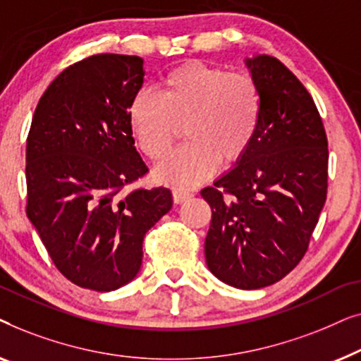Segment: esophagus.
<instances>
[{"label":"esophagus","instance_id":"34e87169","mask_svg":"<svg viewBox=\"0 0 361 361\" xmlns=\"http://www.w3.org/2000/svg\"><path fill=\"white\" fill-rule=\"evenodd\" d=\"M172 197H174L176 204H182V202L190 199L192 192L187 190V189H174V192H172Z\"/></svg>","mask_w":361,"mask_h":361}]
</instances>
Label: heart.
Returning a JSON list of instances; mask_svg holds the SVG:
<instances>
[{
    "label": "heart",
    "mask_w": 361,
    "mask_h": 361,
    "mask_svg": "<svg viewBox=\"0 0 361 361\" xmlns=\"http://www.w3.org/2000/svg\"><path fill=\"white\" fill-rule=\"evenodd\" d=\"M263 102L255 78L204 62H185L159 80L157 97L140 92L130 105L137 146L152 162L169 156L184 126L187 145L159 169L161 180L194 185L216 162L240 161L258 133Z\"/></svg>",
    "instance_id": "heart-1"
}]
</instances>
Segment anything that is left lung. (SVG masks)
<instances>
[{
    "label": "left lung",
    "instance_id": "left-lung-1",
    "mask_svg": "<svg viewBox=\"0 0 361 361\" xmlns=\"http://www.w3.org/2000/svg\"><path fill=\"white\" fill-rule=\"evenodd\" d=\"M263 102L250 149L200 195L212 209L205 259L238 289L289 274L309 248L327 199L329 142L317 106L299 78L271 56L248 59Z\"/></svg>",
    "mask_w": 361,
    "mask_h": 361
}]
</instances>
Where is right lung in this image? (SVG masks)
<instances>
[{
  "label": "right lung",
  "mask_w": 361,
  "mask_h": 361,
  "mask_svg": "<svg viewBox=\"0 0 361 361\" xmlns=\"http://www.w3.org/2000/svg\"><path fill=\"white\" fill-rule=\"evenodd\" d=\"M142 77L137 56L72 63L44 92L27 135V219L56 268L98 293L135 278L145 235L172 207L166 187L126 190L147 174L130 125Z\"/></svg>",
  "instance_id": "obj_1"
}]
</instances>
